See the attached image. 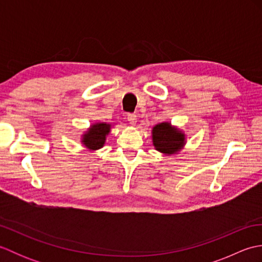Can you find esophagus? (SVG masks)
Masks as SVG:
<instances>
[{
    "mask_svg": "<svg viewBox=\"0 0 262 262\" xmlns=\"http://www.w3.org/2000/svg\"><path fill=\"white\" fill-rule=\"evenodd\" d=\"M127 119H128V121H129V124L135 125L137 122V116L134 114H129L127 116Z\"/></svg>",
    "mask_w": 262,
    "mask_h": 262,
    "instance_id": "1",
    "label": "esophagus"
}]
</instances>
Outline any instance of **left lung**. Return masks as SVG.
Listing matches in <instances>:
<instances>
[{
    "label": "left lung",
    "instance_id": "8db88e82",
    "mask_svg": "<svg viewBox=\"0 0 262 262\" xmlns=\"http://www.w3.org/2000/svg\"><path fill=\"white\" fill-rule=\"evenodd\" d=\"M152 141L157 151L164 155H173L186 145V135L171 122L164 121L153 127Z\"/></svg>",
    "mask_w": 262,
    "mask_h": 262
}]
</instances>
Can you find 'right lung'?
<instances>
[{"label":"right lung","instance_id":"add662e5","mask_svg":"<svg viewBox=\"0 0 262 262\" xmlns=\"http://www.w3.org/2000/svg\"><path fill=\"white\" fill-rule=\"evenodd\" d=\"M113 125L108 122H96L92 124L88 130L82 135L81 143L89 151H97L103 147L107 136Z\"/></svg>","mask_w":262,"mask_h":262}]
</instances>
